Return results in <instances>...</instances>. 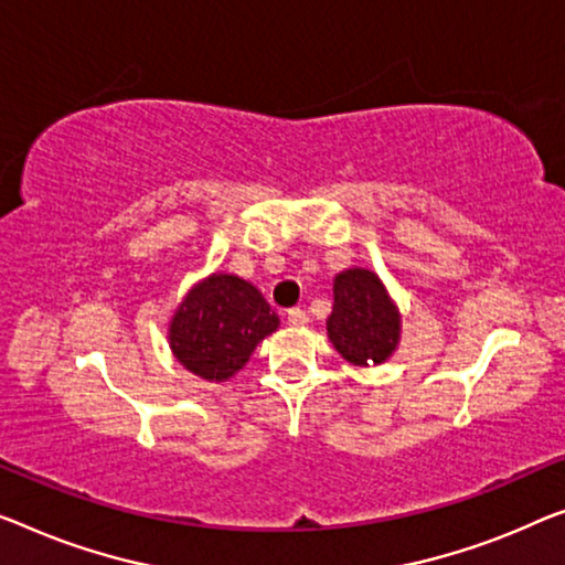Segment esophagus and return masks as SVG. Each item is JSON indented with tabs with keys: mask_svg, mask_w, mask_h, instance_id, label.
<instances>
[{
	"mask_svg": "<svg viewBox=\"0 0 565 565\" xmlns=\"http://www.w3.org/2000/svg\"><path fill=\"white\" fill-rule=\"evenodd\" d=\"M286 322L294 324V327H301V324H307V322H309V315H307L305 309L294 307V309L286 311Z\"/></svg>",
	"mask_w": 565,
	"mask_h": 565,
	"instance_id": "esophagus-1",
	"label": "esophagus"
}]
</instances>
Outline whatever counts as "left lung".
<instances>
[{
  "label": "left lung",
  "instance_id": "obj_1",
  "mask_svg": "<svg viewBox=\"0 0 565 565\" xmlns=\"http://www.w3.org/2000/svg\"><path fill=\"white\" fill-rule=\"evenodd\" d=\"M334 305L327 334L334 350L352 365L367 367L388 360L401 340V311L388 289L367 268H348L334 276Z\"/></svg>",
  "mask_w": 565,
  "mask_h": 565
}]
</instances>
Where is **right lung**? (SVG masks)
<instances>
[{
    "instance_id": "right-lung-1",
    "label": "right lung",
    "mask_w": 565,
    "mask_h": 565,
    "mask_svg": "<svg viewBox=\"0 0 565 565\" xmlns=\"http://www.w3.org/2000/svg\"><path fill=\"white\" fill-rule=\"evenodd\" d=\"M279 327L254 284L213 274L188 291L170 322L174 358L202 381L223 383L254 355L256 344Z\"/></svg>"
}]
</instances>
